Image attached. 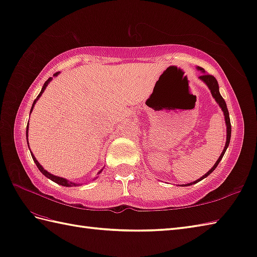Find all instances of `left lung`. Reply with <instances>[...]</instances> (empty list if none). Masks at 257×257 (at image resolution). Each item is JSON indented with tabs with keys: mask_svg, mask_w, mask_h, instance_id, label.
I'll return each mask as SVG.
<instances>
[{
	"mask_svg": "<svg viewBox=\"0 0 257 257\" xmlns=\"http://www.w3.org/2000/svg\"><path fill=\"white\" fill-rule=\"evenodd\" d=\"M197 69L203 72V74L200 76V78H201V80H202L204 83H205V84L208 86L209 90H211V93H212L213 97L215 98V101L218 103L219 107L222 108V111H223V113H224V116H225V123H226V143H225V148H224V150H223V152H222L221 156H219L218 160L216 161V163L214 164V166L212 167V169L209 170V171L206 173L205 175H203L202 177H200V179H198V180L194 181L193 183H190V184H185L186 186H187V185L195 184V183L202 181L203 179H205L206 176H208V175L211 174V173H212L214 170L216 169L217 165H218V163H219V162H221V160L223 159V156H224V154H225V152H226V150H227V148H228L229 141H231V132H232L231 121H229L228 109H227V106H226V103H225V101H224V98L222 97L221 94H219V90H218V83H217V81H216V78L214 77L213 75H209V74H206V73H204L205 71H204V69H202V67H197Z\"/></svg>",
	"mask_w": 257,
	"mask_h": 257,
	"instance_id": "obj_1",
	"label": "left lung"
}]
</instances>
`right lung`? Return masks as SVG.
Returning <instances> with one entry per match:
<instances>
[{"instance_id": "1", "label": "right lung", "mask_w": 257, "mask_h": 257, "mask_svg": "<svg viewBox=\"0 0 257 257\" xmlns=\"http://www.w3.org/2000/svg\"><path fill=\"white\" fill-rule=\"evenodd\" d=\"M57 74H59V73H54V76H56ZM52 80V77H50L48 81H46L45 83H44V85H43V87H42V90H41V92H40V94L38 95V97H36V99H34V102H33V105H32V108H31V112H32V109H33V106H34V104L36 103V101H38L39 99V97L42 95V93L44 92V90H45V87L48 86V84L50 83V81ZM28 131H29V125L28 126H26V141H28ZM28 146H29V149H30V145H29V141H28ZM31 155H32V159H33V161H34V163L36 164V166H38V169L41 171V173L42 174H43L44 176H46L48 177V179H50V180H52L53 182H55V183H57V184H60V185H62V186H67V187H70V186H76L77 184L76 183H73V182H69L67 181L66 179H63V177H59V176H55V175H53V174H51V173H49L48 171H45L43 167H42V165L39 163L38 162V160L35 159V156L31 153ZM98 173H101V171H99Z\"/></svg>"}]
</instances>
